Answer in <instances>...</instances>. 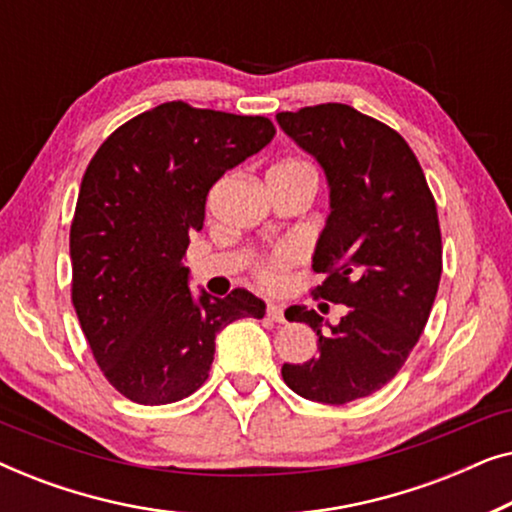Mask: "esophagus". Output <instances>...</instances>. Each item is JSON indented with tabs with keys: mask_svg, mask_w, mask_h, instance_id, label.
<instances>
[{
	"mask_svg": "<svg viewBox=\"0 0 512 512\" xmlns=\"http://www.w3.org/2000/svg\"><path fill=\"white\" fill-rule=\"evenodd\" d=\"M265 314H268V319L275 321V324H284V310H282V305L268 303V310H265Z\"/></svg>",
	"mask_w": 512,
	"mask_h": 512,
	"instance_id": "esophagus-1",
	"label": "esophagus"
}]
</instances>
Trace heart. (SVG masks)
Masks as SVG:
<instances>
[{"instance_id":"heart-1","label":"heart","mask_w":512,"mask_h":512,"mask_svg":"<svg viewBox=\"0 0 512 512\" xmlns=\"http://www.w3.org/2000/svg\"><path fill=\"white\" fill-rule=\"evenodd\" d=\"M279 165H291V167H310V165L300 163V160H286V163H279ZM286 258H289V256H286L284 251H279V254L272 256L268 263L261 265V270H258V277H261V282H265V284H277V282H279V270L284 268Z\"/></svg>"}]
</instances>
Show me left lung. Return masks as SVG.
<instances>
[{
	"instance_id": "8db88e82",
	"label": "left lung",
	"mask_w": 512,
	"mask_h": 512,
	"mask_svg": "<svg viewBox=\"0 0 512 512\" xmlns=\"http://www.w3.org/2000/svg\"><path fill=\"white\" fill-rule=\"evenodd\" d=\"M277 123L331 188L312 256L326 277L314 296L349 307L328 331L314 310H286L317 333L319 356L284 363L282 377L298 396L345 405L394 380L429 321L443 272L436 200L408 142L349 104L282 111Z\"/></svg>"
}]
</instances>
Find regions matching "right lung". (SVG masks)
<instances>
[{
    "mask_svg": "<svg viewBox=\"0 0 512 512\" xmlns=\"http://www.w3.org/2000/svg\"><path fill=\"white\" fill-rule=\"evenodd\" d=\"M275 137L265 116L158 104L111 132L83 174L69 230L72 303L97 366L130 401L165 405L198 391L216 333L263 319L247 289H188L184 256L223 172Z\"/></svg>",
    "mask_w": 512,
    "mask_h": 512,
    "instance_id": "1",
    "label": "right lung"
}]
</instances>
